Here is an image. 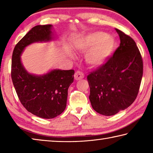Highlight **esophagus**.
<instances>
[{"label": "esophagus", "mask_w": 153, "mask_h": 153, "mask_svg": "<svg viewBox=\"0 0 153 153\" xmlns=\"http://www.w3.org/2000/svg\"><path fill=\"white\" fill-rule=\"evenodd\" d=\"M84 77V75L80 71H77L74 74V78L76 80H79Z\"/></svg>", "instance_id": "obj_1"}]
</instances>
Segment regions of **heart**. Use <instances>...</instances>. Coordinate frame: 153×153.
Returning <instances> with one entry per match:
<instances>
[{
  "label": "heart",
  "mask_w": 153,
  "mask_h": 153,
  "mask_svg": "<svg viewBox=\"0 0 153 153\" xmlns=\"http://www.w3.org/2000/svg\"><path fill=\"white\" fill-rule=\"evenodd\" d=\"M115 40L102 32H94L83 36L76 44V48L82 53L88 52L86 62L92 67L104 64L113 51Z\"/></svg>",
  "instance_id": "obj_1"
}]
</instances>
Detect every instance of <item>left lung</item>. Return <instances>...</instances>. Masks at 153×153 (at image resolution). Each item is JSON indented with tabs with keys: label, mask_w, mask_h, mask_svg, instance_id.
I'll return each mask as SVG.
<instances>
[{
	"label": "left lung",
	"mask_w": 153,
	"mask_h": 153,
	"mask_svg": "<svg viewBox=\"0 0 153 153\" xmlns=\"http://www.w3.org/2000/svg\"><path fill=\"white\" fill-rule=\"evenodd\" d=\"M115 30L120 36V46L104 64L87 76L93 109L106 116L115 115L132 104L143 74V61L135 41Z\"/></svg>",
	"instance_id": "8db88e82"
}]
</instances>
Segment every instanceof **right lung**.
I'll use <instances>...</instances> for the list:
<instances>
[{
	"mask_svg": "<svg viewBox=\"0 0 153 153\" xmlns=\"http://www.w3.org/2000/svg\"><path fill=\"white\" fill-rule=\"evenodd\" d=\"M51 29L52 25L32 28L15 46L11 61V79L21 103L33 115L45 119L55 117L65 109L67 91L75 71L54 69L43 76H35L25 70L20 56L30 44L53 39Z\"/></svg>",
	"mask_w": 153,
	"mask_h": 153,
	"instance_id": "add662e5",
	"label": "right lung"
}]
</instances>
